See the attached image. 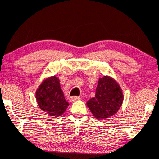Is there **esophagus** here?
<instances>
[{
    "instance_id": "esophagus-1",
    "label": "esophagus",
    "mask_w": 159,
    "mask_h": 159,
    "mask_svg": "<svg viewBox=\"0 0 159 159\" xmlns=\"http://www.w3.org/2000/svg\"><path fill=\"white\" fill-rule=\"evenodd\" d=\"M79 100H80V97H70V101L71 102H75V101H79Z\"/></svg>"
}]
</instances>
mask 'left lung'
I'll list each match as a JSON object with an SVG mask.
<instances>
[{
	"mask_svg": "<svg viewBox=\"0 0 159 159\" xmlns=\"http://www.w3.org/2000/svg\"><path fill=\"white\" fill-rule=\"evenodd\" d=\"M124 101V94L117 81L109 76L99 78L95 97L86 104L97 120H105L116 113Z\"/></svg>",
	"mask_w": 159,
	"mask_h": 159,
	"instance_id": "left-lung-1",
	"label": "left lung"
}]
</instances>
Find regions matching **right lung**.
Instances as JSON below:
<instances>
[{
	"mask_svg": "<svg viewBox=\"0 0 159 159\" xmlns=\"http://www.w3.org/2000/svg\"><path fill=\"white\" fill-rule=\"evenodd\" d=\"M35 98L40 109L51 116H60L69 106L60 86L59 79L56 76L43 81L35 92Z\"/></svg>",
	"mask_w": 159,
	"mask_h": 159,
	"instance_id": "add662e5",
	"label": "right lung"
}]
</instances>
